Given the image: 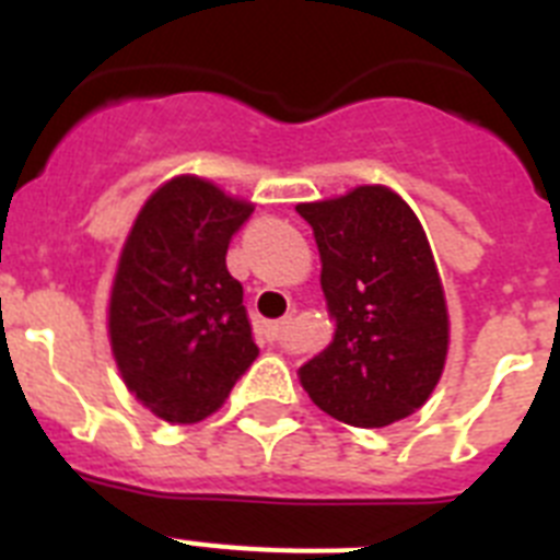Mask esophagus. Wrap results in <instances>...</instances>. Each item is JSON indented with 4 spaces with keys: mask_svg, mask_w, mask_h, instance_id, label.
<instances>
[{
    "mask_svg": "<svg viewBox=\"0 0 560 560\" xmlns=\"http://www.w3.org/2000/svg\"><path fill=\"white\" fill-rule=\"evenodd\" d=\"M289 325H291L289 316H285V319H277V323H269V325H266V336H269L271 341L280 339V336L285 334V328H289Z\"/></svg>",
    "mask_w": 560,
    "mask_h": 560,
    "instance_id": "34e87169",
    "label": "esophagus"
}]
</instances>
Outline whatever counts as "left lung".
Listing matches in <instances>:
<instances>
[{"instance_id":"left-lung-1","label":"left lung","mask_w":560,"mask_h":560,"mask_svg":"<svg viewBox=\"0 0 560 560\" xmlns=\"http://www.w3.org/2000/svg\"><path fill=\"white\" fill-rule=\"evenodd\" d=\"M323 260L334 339L300 368L330 418L389 427L429 400L448 353V308L429 237L412 207L384 185L296 205Z\"/></svg>"}]
</instances>
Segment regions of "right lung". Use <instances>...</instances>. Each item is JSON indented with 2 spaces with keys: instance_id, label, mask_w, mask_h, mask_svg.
<instances>
[{
  "instance_id": "obj_1",
  "label": "right lung",
  "mask_w": 560,
  "mask_h": 560,
  "mask_svg": "<svg viewBox=\"0 0 560 560\" xmlns=\"http://www.w3.org/2000/svg\"><path fill=\"white\" fill-rule=\"evenodd\" d=\"M255 205L199 176L151 192L122 244L108 300V339L128 393L167 423L221 409L257 359L244 285L226 249Z\"/></svg>"
}]
</instances>
